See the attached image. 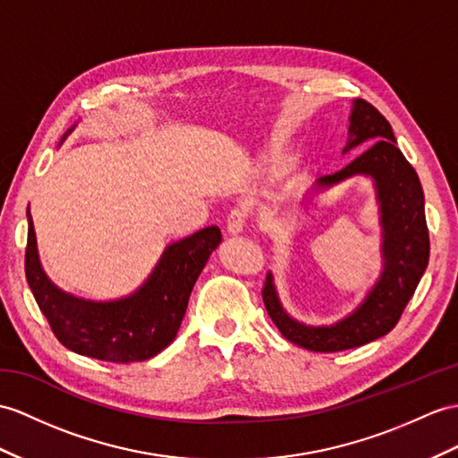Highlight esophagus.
<instances>
[{"label": "esophagus", "instance_id": "34e87169", "mask_svg": "<svg viewBox=\"0 0 458 458\" xmlns=\"http://www.w3.org/2000/svg\"><path fill=\"white\" fill-rule=\"evenodd\" d=\"M244 221H247V216H244V211L235 208L231 209V214L227 216V233L229 235H239L244 229Z\"/></svg>", "mask_w": 458, "mask_h": 458}]
</instances>
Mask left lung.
<instances>
[{"mask_svg":"<svg viewBox=\"0 0 458 458\" xmlns=\"http://www.w3.org/2000/svg\"><path fill=\"white\" fill-rule=\"evenodd\" d=\"M361 143H371L358 159L342 171L320 176L313 184V196L328 192L353 176L371 178L381 225L383 270L361 303L350 315L332 325H305L284 309L267 272L262 299L267 315L284 334V338L310 352H342L369 344L385 336L414 295L429 260V233L426 223V202L420 178L406 157L396 148V138L386 118L367 100L352 103L348 153Z\"/></svg>","mask_w":458,"mask_h":458,"instance_id":"8db88e82","label":"left lung"}]
</instances>
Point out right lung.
<instances>
[{"mask_svg": "<svg viewBox=\"0 0 458 458\" xmlns=\"http://www.w3.org/2000/svg\"><path fill=\"white\" fill-rule=\"evenodd\" d=\"M75 126L77 122L60 143ZM27 221V282L55 338L75 353L113 363L145 361L176 338L198 276L221 242V231L216 225L171 242L136 292L120 299L95 301L64 292L50 280L40 264L29 209Z\"/></svg>", "mask_w": 458, "mask_h": 458, "instance_id": "obj_1", "label": "right lung"}]
</instances>
